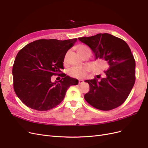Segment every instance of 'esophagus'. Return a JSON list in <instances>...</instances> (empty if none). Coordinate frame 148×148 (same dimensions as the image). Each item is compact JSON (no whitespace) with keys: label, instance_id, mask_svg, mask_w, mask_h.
Wrapping results in <instances>:
<instances>
[{"label":"esophagus","instance_id":"esophagus-1","mask_svg":"<svg viewBox=\"0 0 148 148\" xmlns=\"http://www.w3.org/2000/svg\"><path fill=\"white\" fill-rule=\"evenodd\" d=\"M84 83V81L83 79H79V82H78V83L79 84H83Z\"/></svg>","mask_w":148,"mask_h":148}]
</instances>
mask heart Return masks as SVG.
Here are the masks:
<instances>
[{"instance_id":"b5f03b06","label":"heart","mask_w":148,"mask_h":148,"mask_svg":"<svg viewBox=\"0 0 148 148\" xmlns=\"http://www.w3.org/2000/svg\"><path fill=\"white\" fill-rule=\"evenodd\" d=\"M78 54L82 58L85 56H90L91 54V50L88 46L80 44L76 47ZM67 56L66 55L64 58V63L66 61ZM88 71V68L86 66H79V67H73L69 71V74L71 77L76 78H83L86 75Z\"/></svg>"}]
</instances>
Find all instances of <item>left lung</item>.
<instances>
[{
    "instance_id": "left-lung-1",
    "label": "left lung",
    "mask_w": 148,
    "mask_h": 148,
    "mask_svg": "<svg viewBox=\"0 0 148 148\" xmlns=\"http://www.w3.org/2000/svg\"><path fill=\"white\" fill-rule=\"evenodd\" d=\"M93 52L95 60L107 62L104 77L87 79L90 90L84 96L88 103L101 110H110L122 105L135 82V61L127 42L108 33L78 38Z\"/></svg>"
}]
</instances>
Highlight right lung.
<instances>
[{
  "instance_id": "obj_1",
  "label": "right lung",
  "mask_w": 148,
  "mask_h": 148,
  "mask_svg": "<svg viewBox=\"0 0 148 148\" xmlns=\"http://www.w3.org/2000/svg\"><path fill=\"white\" fill-rule=\"evenodd\" d=\"M77 41V38L39 39L17 53L12 69L13 88L24 104L39 111L52 109L63 101L70 86L78 84L77 79L61 71L66 53ZM53 75L62 78L52 82Z\"/></svg>"
}]
</instances>
